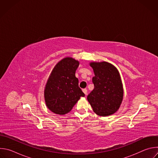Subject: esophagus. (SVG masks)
Wrapping results in <instances>:
<instances>
[{
  "label": "esophagus",
  "mask_w": 158,
  "mask_h": 158,
  "mask_svg": "<svg viewBox=\"0 0 158 158\" xmlns=\"http://www.w3.org/2000/svg\"><path fill=\"white\" fill-rule=\"evenodd\" d=\"M82 91H83V93L85 94V96L87 94V90L86 89H82Z\"/></svg>",
  "instance_id": "1"
}]
</instances>
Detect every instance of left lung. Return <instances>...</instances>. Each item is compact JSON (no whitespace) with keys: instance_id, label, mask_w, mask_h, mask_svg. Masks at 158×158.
Listing matches in <instances>:
<instances>
[{"instance_id":"left-lung-1","label":"left lung","mask_w":158,"mask_h":158,"mask_svg":"<svg viewBox=\"0 0 158 158\" xmlns=\"http://www.w3.org/2000/svg\"><path fill=\"white\" fill-rule=\"evenodd\" d=\"M94 73V88L87 99L96 114L107 116L114 114L121 104L123 89L119 73L116 67L107 62L90 64Z\"/></svg>"}]
</instances>
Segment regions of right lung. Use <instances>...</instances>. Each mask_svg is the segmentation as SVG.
Wrapping results in <instances>:
<instances>
[{
  "label": "right lung",
  "instance_id": "add662e5",
  "mask_svg": "<svg viewBox=\"0 0 158 158\" xmlns=\"http://www.w3.org/2000/svg\"><path fill=\"white\" fill-rule=\"evenodd\" d=\"M79 65L71 57L64 58L56 65L48 80L45 101L48 107L57 114L68 113L81 97L85 96L75 75Z\"/></svg>",
  "mask_w": 158,
  "mask_h": 158
}]
</instances>
